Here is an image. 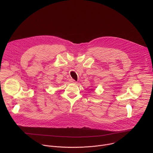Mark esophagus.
<instances>
[{"label": "esophagus", "mask_w": 153, "mask_h": 153, "mask_svg": "<svg viewBox=\"0 0 153 153\" xmlns=\"http://www.w3.org/2000/svg\"><path fill=\"white\" fill-rule=\"evenodd\" d=\"M70 82H71V83H76V82L74 80V79H70Z\"/></svg>", "instance_id": "1"}]
</instances>
